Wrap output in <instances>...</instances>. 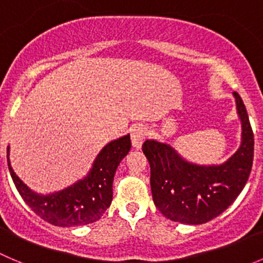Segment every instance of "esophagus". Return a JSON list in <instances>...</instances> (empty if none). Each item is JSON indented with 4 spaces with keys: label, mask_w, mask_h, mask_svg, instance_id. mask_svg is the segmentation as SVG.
Listing matches in <instances>:
<instances>
[{
    "label": "esophagus",
    "mask_w": 263,
    "mask_h": 263,
    "mask_svg": "<svg viewBox=\"0 0 263 263\" xmlns=\"http://www.w3.org/2000/svg\"><path fill=\"white\" fill-rule=\"evenodd\" d=\"M147 132L146 127L143 125H134L132 129H130V137H132V144H133L134 148H141L142 143L146 139Z\"/></svg>",
    "instance_id": "34e87169"
}]
</instances>
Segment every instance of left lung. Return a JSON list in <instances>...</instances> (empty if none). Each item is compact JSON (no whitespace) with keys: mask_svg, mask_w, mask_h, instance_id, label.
Returning a JSON list of instances; mask_svg holds the SVG:
<instances>
[{"mask_svg":"<svg viewBox=\"0 0 263 263\" xmlns=\"http://www.w3.org/2000/svg\"><path fill=\"white\" fill-rule=\"evenodd\" d=\"M241 120V144L221 165L186 161L173 147L147 139L142 146L151 167V190L156 208L166 218L201 224L216 218L235 201L249 178L254 138L247 108L234 91Z\"/></svg>","mask_w":263,"mask_h":263,"instance_id":"1","label":"left lung"}]
</instances>
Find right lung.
<instances>
[{
    "label": "right lung",
    "mask_w": 263,
    "mask_h": 263,
    "mask_svg": "<svg viewBox=\"0 0 263 263\" xmlns=\"http://www.w3.org/2000/svg\"><path fill=\"white\" fill-rule=\"evenodd\" d=\"M132 148L130 136L121 137L103 147L89 174L72 186L50 195H39L29 190L7 165L12 182L26 204L44 221L59 227L84 226L101 219L112 201V183L120 161Z\"/></svg>",
    "instance_id": "1"
}]
</instances>
